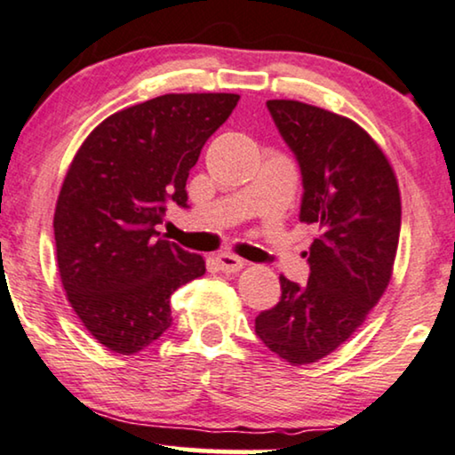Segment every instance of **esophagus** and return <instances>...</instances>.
Returning a JSON list of instances; mask_svg holds the SVG:
<instances>
[{
    "label": "esophagus",
    "instance_id": "1",
    "mask_svg": "<svg viewBox=\"0 0 455 455\" xmlns=\"http://www.w3.org/2000/svg\"><path fill=\"white\" fill-rule=\"evenodd\" d=\"M216 264L222 272H239L247 262L237 256H231V253H220V256H216Z\"/></svg>",
    "mask_w": 455,
    "mask_h": 455
}]
</instances>
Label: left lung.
I'll list each match as a JSON object with an SVG mask.
<instances>
[{
	"mask_svg": "<svg viewBox=\"0 0 455 455\" xmlns=\"http://www.w3.org/2000/svg\"><path fill=\"white\" fill-rule=\"evenodd\" d=\"M301 171L299 220L316 222L310 276H281V299L256 335L289 364H310L351 337L391 281L402 202L383 149L354 120L293 100L266 101Z\"/></svg>",
	"mask_w": 455,
	"mask_h": 455,
	"instance_id": "8db88e82",
	"label": "left lung"
}]
</instances>
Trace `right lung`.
Instances as JSON below:
<instances>
[{
  "instance_id": "add662e5",
  "label": "right lung",
  "mask_w": 455,
  "mask_h": 455,
  "mask_svg": "<svg viewBox=\"0 0 455 455\" xmlns=\"http://www.w3.org/2000/svg\"><path fill=\"white\" fill-rule=\"evenodd\" d=\"M235 93H168L106 118L84 139L60 191L53 235L60 278L87 331L137 354L172 324L171 295L205 262L156 239L166 204L187 208V179Z\"/></svg>"
}]
</instances>
